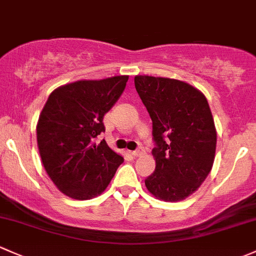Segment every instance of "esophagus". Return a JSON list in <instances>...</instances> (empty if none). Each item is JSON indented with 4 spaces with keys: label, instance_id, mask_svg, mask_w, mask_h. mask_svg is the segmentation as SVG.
Masks as SVG:
<instances>
[{
    "label": "esophagus",
    "instance_id": "obj_1",
    "mask_svg": "<svg viewBox=\"0 0 256 256\" xmlns=\"http://www.w3.org/2000/svg\"><path fill=\"white\" fill-rule=\"evenodd\" d=\"M144 153V150H142V148H140V150H132V152H131V154L134 156V157H140V156H142Z\"/></svg>",
    "mask_w": 256,
    "mask_h": 256
}]
</instances>
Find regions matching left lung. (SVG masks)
I'll return each mask as SVG.
<instances>
[{
	"instance_id": "1",
	"label": "left lung",
	"mask_w": 256,
	"mask_h": 256,
	"mask_svg": "<svg viewBox=\"0 0 256 256\" xmlns=\"http://www.w3.org/2000/svg\"><path fill=\"white\" fill-rule=\"evenodd\" d=\"M153 122L156 170L144 180L158 200L176 202L200 188L214 160L217 131L206 96L182 80L135 76Z\"/></svg>"
}]
</instances>
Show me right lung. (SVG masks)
Segmentation results:
<instances>
[{"mask_svg": "<svg viewBox=\"0 0 256 256\" xmlns=\"http://www.w3.org/2000/svg\"><path fill=\"white\" fill-rule=\"evenodd\" d=\"M128 76L80 80L54 90L40 112L36 141L48 176L61 192L76 200L100 195L124 157L106 141L104 115L126 87Z\"/></svg>", "mask_w": 256, "mask_h": 256, "instance_id": "obj_1", "label": "right lung"}]
</instances>
